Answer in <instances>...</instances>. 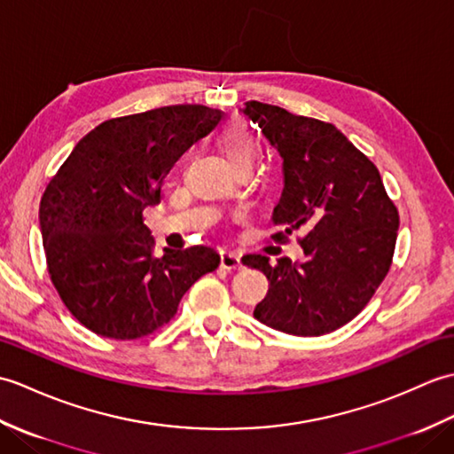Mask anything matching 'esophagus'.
<instances>
[{"instance_id":"34e87169","label":"esophagus","mask_w":454,"mask_h":454,"mask_svg":"<svg viewBox=\"0 0 454 454\" xmlns=\"http://www.w3.org/2000/svg\"><path fill=\"white\" fill-rule=\"evenodd\" d=\"M220 267L224 269H239L242 267V259L236 252H230V249H224V252H220Z\"/></svg>"}]
</instances>
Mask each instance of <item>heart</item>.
<instances>
[{
  "mask_svg": "<svg viewBox=\"0 0 454 454\" xmlns=\"http://www.w3.org/2000/svg\"><path fill=\"white\" fill-rule=\"evenodd\" d=\"M222 156L232 168L252 166L259 152V138L246 122L234 121L218 132L216 138Z\"/></svg>",
  "mask_w": 454,
  "mask_h": 454,
  "instance_id": "obj_1",
  "label": "heart"
}]
</instances>
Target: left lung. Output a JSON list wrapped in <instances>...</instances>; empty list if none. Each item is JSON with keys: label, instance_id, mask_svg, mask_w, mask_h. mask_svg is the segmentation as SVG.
Instances as JSON below:
<instances>
[{"label": "left lung", "instance_id": "8db88e82", "mask_svg": "<svg viewBox=\"0 0 454 454\" xmlns=\"http://www.w3.org/2000/svg\"><path fill=\"white\" fill-rule=\"evenodd\" d=\"M242 113L283 158L285 187L271 216L281 232L273 238L302 232L306 255L277 265L262 254L242 257L269 281L254 316L291 335L330 333L351 322L387 277L398 210L374 163L333 124L259 101Z\"/></svg>", "mask_w": 454, "mask_h": 454}]
</instances>
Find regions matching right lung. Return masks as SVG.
I'll return each instance as SVG.
<instances>
[{
  "mask_svg": "<svg viewBox=\"0 0 454 454\" xmlns=\"http://www.w3.org/2000/svg\"><path fill=\"white\" fill-rule=\"evenodd\" d=\"M218 109L171 105L101 122L75 144L38 208L48 273L72 316L93 333L137 340L168 324L191 285L215 271L216 249L163 247L142 210L192 142L215 130Z\"/></svg>",
  "mask_w": 454,
  "mask_h": 454,
  "instance_id": "1",
  "label": "right lung"
}]
</instances>
